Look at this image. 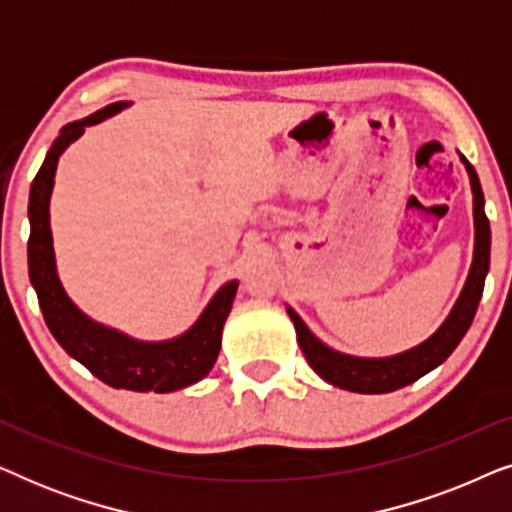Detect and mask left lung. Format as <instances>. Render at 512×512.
I'll return each instance as SVG.
<instances>
[{
  "label": "left lung",
  "instance_id": "obj_1",
  "mask_svg": "<svg viewBox=\"0 0 512 512\" xmlns=\"http://www.w3.org/2000/svg\"><path fill=\"white\" fill-rule=\"evenodd\" d=\"M459 158L466 165L468 177H471L475 249L471 272H468L464 291H461L457 303H454L452 312L447 314V319L440 324L438 331L429 340H424L422 345L396 356H384V359H363V356L335 352V349L324 345L305 326V321L291 307H286L293 326H296L298 345L303 349L307 363H310L321 380L333 384V387L356 391V394H389V391L408 387V384L417 382L422 375L431 373L433 368H438L457 349L461 338L471 328L475 310H478V303L482 298V289H485L492 230H489V221L485 214V195H482L478 174H475L473 165L461 153Z\"/></svg>",
  "mask_w": 512,
  "mask_h": 512
}]
</instances>
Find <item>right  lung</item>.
I'll return each mask as SVG.
<instances>
[{"mask_svg": "<svg viewBox=\"0 0 512 512\" xmlns=\"http://www.w3.org/2000/svg\"><path fill=\"white\" fill-rule=\"evenodd\" d=\"M125 107L128 102H114L88 118L67 123L48 149L44 165L39 167L30 188L27 265H30V282L37 291L46 326L51 328L53 338L69 356H74L90 373L114 389L167 394V391L191 387L212 370L221 349L223 324L237 293L235 279L214 293L198 321L186 333L163 342H144L86 317L62 289L58 268H55L48 202H51L58 160L62 151L76 142L88 125L100 123Z\"/></svg>", "mask_w": 512, "mask_h": 512, "instance_id": "1", "label": "right lung"}]
</instances>
